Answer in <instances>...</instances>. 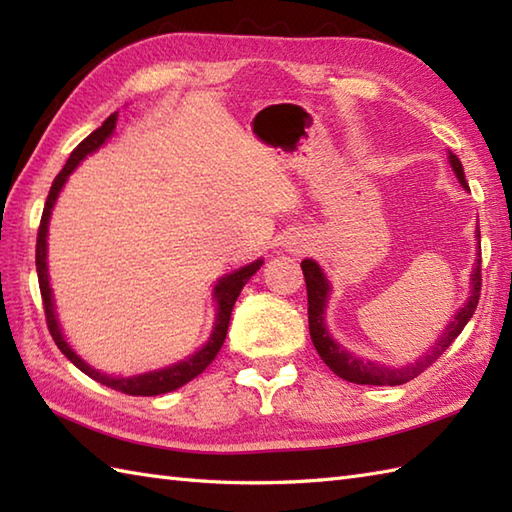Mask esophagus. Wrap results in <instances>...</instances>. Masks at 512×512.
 <instances>
[{"mask_svg": "<svg viewBox=\"0 0 512 512\" xmlns=\"http://www.w3.org/2000/svg\"><path fill=\"white\" fill-rule=\"evenodd\" d=\"M292 250H295V253H301V248H303V242H299V239H292V246H290Z\"/></svg>", "mask_w": 512, "mask_h": 512, "instance_id": "esophagus-1", "label": "esophagus"}]
</instances>
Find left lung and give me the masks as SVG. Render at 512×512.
Listing matches in <instances>:
<instances>
[{"label":"left lung","mask_w":512,"mask_h":512,"mask_svg":"<svg viewBox=\"0 0 512 512\" xmlns=\"http://www.w3.org/2000/svg\"><path fill=\"white\" fill-rule=\"evenodd\" d=\"M449 162L455 171V176H458V180L462 182V187L469 189V184L464 180V169H462L460 158L455 154H449ZM477 239H480V226H477ZM301 270H303V277H306V288H308V323H310L312 343L317 347L321 361L328 365L336 376H341L343 380H347V383H356V385H402L407 383V380L422 374L424 369L436 363L438 358L447 352V347L458 339L460 332L464 330V325L473 317L477 301H480V290H482V253H477L475 268L471 275V297L466 301V306L455 314V321H451V325L444 330L440 341L429 354H424L416 363H411L407 367L394 369V367H385L372 361H363V358L343 350V347L332 339L323 323L325 303H328V295H330L328 279L323 277L319 264H314L312 259H303Z\"/></svg>","instance_id":"obj_1"}]
</instances>
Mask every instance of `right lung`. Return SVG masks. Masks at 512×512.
Returning <instances> with one entry per match:
<instances>
[{
    "label": "right lung",
    "instance_id": "obj_1",
    "mask_svg": "<svg viewBox=\"0 0 512 512\" xmlns=\"http://www.w3.org/2000/svg\"><path fill=\"white\" fill-rule=\"evenodd\" d=\"M114 127H116V114H112L99 129H94V132L88 138L81 140V143L76 145V149L70 154L68 162H65L63 169L59 171V176L54 178V182H52L50 193H48V198H46V206H43V213H41L39 233H37V255H35V259H37L39 290H41V299H43V310H46V323H48V330L52 334L54 343H57L59 350L65 356H68L70 361L76 367H79L83 374H88L90 378L99 380V383L105 385V387H112L116 391H123V394H129V396H158V394H167V391H173V389H178L182 385H187L189 380H193L195 376H200L204 369L215 361L217 352H220L222 345H224L226 332H228V323H231V312H233V306H235V301L239 297V292H242V288L246 286V281L257 273L259 266H262L264 262H262V259H257V262L248 264L244 268H239V270H235V273L226 275V277H222L220 281H217L215 292H213L215 301H217V317H215L213 334H211V339L206 341V345L202 347V350L195 352L193 356H189L187 361L176 363V365L165 367V369H158V372L134 376V378H112V376H105V374L96 372V369H92L88 363H83L81 358L72 352V347L65 343L63 334L59 330L57 317H54V303H52V292H50V281H48V266H46V237H48V222H50L52 206H54V202H57V195H59L63 184H65V180H68V176L74 171V167L79 165V162L85 156L99 149L105 143V140L110 138V134L114 132Z\"/></svg>",
    "mask_w": 512,
    "mask_h": 512
}]
</instances>
